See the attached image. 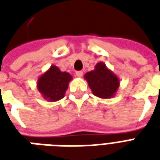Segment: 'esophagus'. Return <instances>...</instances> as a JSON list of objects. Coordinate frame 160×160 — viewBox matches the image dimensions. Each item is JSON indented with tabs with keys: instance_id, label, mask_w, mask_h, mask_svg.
I'll return each mask as SVG.
<instances>
[{
	"instance_id": "1",
	"label": "esophagus",
	"mask_w": 160,
	"mask_h": 160,
	"mask_svg": "<svg viewBox=\"0 0 160 160\" xmlns=\"http://www.w3.org/2000/svg\"><path fill=\"white\" fill-rule=\"evenodd\" d=\"M75 74H76L77 77H82L83 76V72L82 71H77Z\"/></svg>"
}]
</instances>
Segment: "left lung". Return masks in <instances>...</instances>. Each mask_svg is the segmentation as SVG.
I'll return each instance as SVG.
<instances>
[{"label":"left lung","mask_w":160,"mask_h":160,"mask_svg":"<svg viewBox=\"0 0 160 160\" xmlns=\"http://www.w3.org/2000/svg\"><path fill=\"white\" fill-rule=\"evenodd\" d=\"M84 78L92 93L104 99L114 97L120 85L118 77L103 62H98L95 68L87 72Z\"/></svg>","instance_id":"1"}]
</instances>
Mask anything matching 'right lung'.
<instances>
[{"label":"right lung","mask_w":160,"mask_h":160,"mask_svg":"<svg viewBox=\"0 0 160 160\" xmlns=\"http://www.w3.org/2000/svg\"><path fill=\"white\" fill-rule=\"evenodd\" d=\"M73 77L69 73L62 72L58 67L52 65L39 76L37 87L42 97L49 102H56L65 96L68 84Z\"/></svg>","instance_id":"obj_1"}]
</instances>
